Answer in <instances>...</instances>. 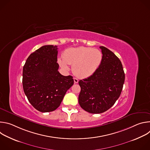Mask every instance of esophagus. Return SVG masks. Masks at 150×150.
<instances>
[{"label": "esophagus", "instance_id": "obj_1", "mask_svg": "<svg viewBox=\"0 0 150 150\" xmlns=\"http://www.w3.org/2000/svg\"><path fill=\"white\" fill-rule=\"evenodd\" d=\"M74 82L76 83H78V81H79L78 79L76 78H74Z\"/></svg>", "mask_w": 150, "mask_h": 150}]
</instances>
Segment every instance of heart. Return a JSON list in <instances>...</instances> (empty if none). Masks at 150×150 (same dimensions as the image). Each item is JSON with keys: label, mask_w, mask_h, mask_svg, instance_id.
Instances as JSON below:
<instances>
[{"label": "heart", "mask_w": 150, "mask_h": 150, "mask_svg": "<svg viewBox=\"0 0 150 150\" xmlns=\"http://www.w3.org/2000/svg\"><path fill=\"white\" fill-rule=\"evenodd\" d=\"M63 57L57 59L59 65L65 69L73 65L74 73L78 76L87 78L93 75L101 65L103 54L100 50L91 47L79 46L65 50Z\"/></svg>", "instance_id": "obj_1"}]
</instances>
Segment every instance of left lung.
I'll return each instance as SVG.
<instances>
[{
  "mask_svg": "<svg viewBox=\"0 0 150 150\" xmlns=\"http://www.w3.org/2000/svg\"><path fill=\"white\" fill-rule=\"evenodd\" d=\"M103 54L96 72L78 83L81 92L78 102L90 113H101L109 109L119 98L125 82V73L119 59L110 50L100 46Z\"/></svg>",
  "mask_w": 150,
  "mask_h": 150,
  "instance_id": "obj_1",
  "label": "left lung"
}]
</instances>
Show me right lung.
Instances as JSON below:
<instances>
[{
    "instance_id": "right-lung-1",
    "label": "right lung",
    "mask_w": 150,
    "mask_h": 150,
    "mask_svg": "<svg viewBox=\"0 0 150 150\" xmlns=\"http://www.w3.org/2000/svg\"><path fill=\"white\" fill-rule=\"evenodd\" d=\"M57 46L46 45L31 53L23 67V89L29 102L41 112L55 110L74 84L73 77L59 71Z\"/></svg>"
}]
</instances>
